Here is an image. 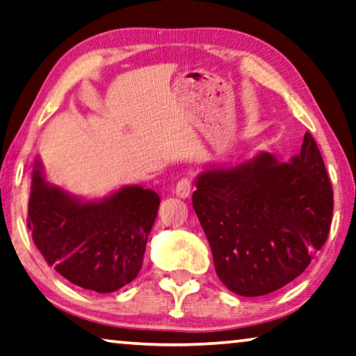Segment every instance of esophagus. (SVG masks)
Here are the masks:
<instances>
[{
	"mask_svg": "<svg viewBox=\"0 0 356 356\" xmlns=\"http://www.w3.org/2000/svg\"><path fill=\"white\" fill-rule=\"evenodd\" d=\"M192 193V182L188 179H180L176 185V195L179 198H188Z\"/></svg>",
	"mask_w": 356,
	"mask_h": 356,
	"instance_id": "34e87169",
	"label": "esophagus"
}]
</instances>
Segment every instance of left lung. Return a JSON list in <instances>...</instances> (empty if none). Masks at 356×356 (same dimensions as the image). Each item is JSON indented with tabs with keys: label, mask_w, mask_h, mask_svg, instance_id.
<instances>
[{
	"label": "left lung",
	"mask_w": 356,
	"mask_h": 356,
	"mask_svg": "<svg viewBox=\"0 0 356 356\" xmlns=\"http://www.w3.org/2000/svg\"><path fill=\"white\" fill-rule=\"evenodd\" d=\"M193 209L217 277L232 293L270 294L309 267L332 219V187L310 132L288 163L267 152L198 174Z\"/></svg>",
	"instance_id": "8db88e82"
}]
</instances>
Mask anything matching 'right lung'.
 Wrapping results in <instances>:
<instances>
[{"label": "right lung", "instance_id": "right-lung-1", "mask_svg": "<svg viewBox=\"0 0 356 356\" xmlns=\"http://www.w3.org/2000/svg\"><path fill=\"white\" fill-rule=\"evenodd\" d=\"M160 201L140 185H126L102 200H83L47 182L36 160L26 224L44 261L63 278L107 294L140 272Z\"/></svg>", "mask_w": 356, "mask_h": 356}]
</instances>
